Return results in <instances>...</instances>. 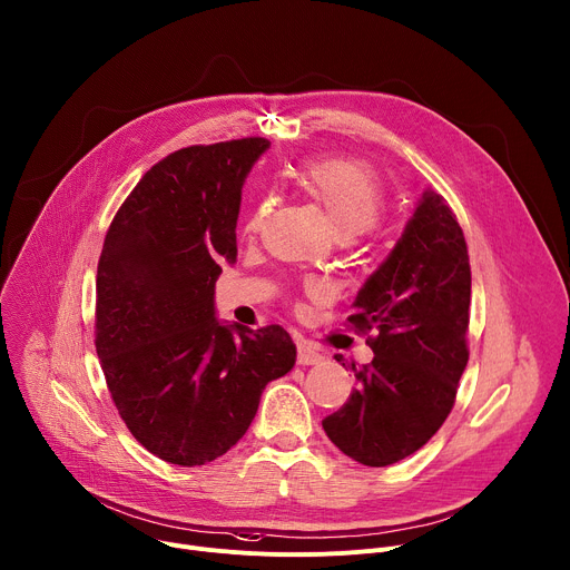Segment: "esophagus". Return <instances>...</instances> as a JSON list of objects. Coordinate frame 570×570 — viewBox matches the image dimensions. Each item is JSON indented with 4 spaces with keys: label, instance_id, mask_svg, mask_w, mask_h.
I'll return each instance as SVG.
<instances>
[{
    "label": "esophagus",
    "instance_id": "obj_1",
    "mask_svg": "<svg viewBox=\"0 0 570 570\" xmlns=\"http://www.w3.org/2000/svg\"><path fill=\"white\" fill-rule=\"evenodd\" d=\"M325 354L308 341H299L297 343V364L299 366H314V364H323Z\"/></svg>",
    "mask_w": 570,
    "mask_h": 570
}]
</instances>
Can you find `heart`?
Here are the masks:
<instances>
[{"label": "heart", "instance_id": "obj_1", "mask_svg": "<svg viewBox=\"0 0 570 570\" xmlns=\"http://www.w3.org/2000/svg\"><path fill=\"white\" fill-rule=\"evenodd\" d=\"M295 184L323 206L338 236L352 238L364 234L373 229L384 214L386 197L380 179L366 166L356 161L306 159L295 168ZM273 209V195L258 197L243 223L245 234L262 229ZM306 291L316 295L321 291V284L308 282Z\"/></svg>", "mask_w": 570, "mask_h": 570}]
</instances>
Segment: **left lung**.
I'll list each match as a JSON object with an SVG mask.
<instances>
[{"instance_id":"8db88e82","label":"left lung","mask_w":570,"mask_h":570,"mask_svg":"<svg viewBox=\"0 0 570 570\" xmlns=\"http://www.w3.org/2000/svg\"><path fill=\"white\" fill-rule=\"evenodd\" d=\"M352 306L345 323L375 332L366 338L375 356L358 371L352 361L356 389L323 430L354 461L391 465L439 432L469 364V247L443 195L425 190Z\"/></svg>"}]
</instances>
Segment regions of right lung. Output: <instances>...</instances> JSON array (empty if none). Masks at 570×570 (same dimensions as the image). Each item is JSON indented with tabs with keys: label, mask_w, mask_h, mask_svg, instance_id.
Masks as SVG:
<instances>
[{
	"label": "right lung",
	"mask_w": 570,
	"mask_h": 570,
	"mask_svg": "<svg viewBox=\"0 0 570 570\" xmlns=\"http://www.w3.org/2000/svg\"><path fill=\"white\" fill-rule=\"evenodd\" d=\"M271 142L190 145L127 195L97 264L95 350L134 439L177 465L225 454L268 382L295 364L279 325H220L214 286L236 262L240 188Z\"/></svg>",
	"instance_id": "1"
}]
</instances>
